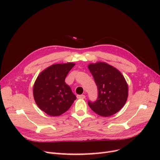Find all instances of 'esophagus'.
Instances as JSON below:
<instances>
[{"instance_id":"esophagus-1","label":"esophagus","mask_w":160,"mask_h":160,"mask_svg":"<svg viewBox=\"0 0 160 160\" xmlns=\"http://www.w3.org/2000/svg\"><path fill=\"white\" fill-rule=\"evenodd\" d=\"M77 98H79V99H84L85 98V96L84 95H77Z\"/></svg>"}]
</instances>
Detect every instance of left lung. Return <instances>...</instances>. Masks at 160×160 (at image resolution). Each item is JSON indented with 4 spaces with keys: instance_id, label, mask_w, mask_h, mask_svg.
Wrapping results in <instances>:
<instances>
[{
    "instance_id": "left-lung-1",
    "label": "left lung",
    "mask_w": 160,
    "mask_h": 160,
    "mask_svg": "<svg viewBox=\"0 0 160 160\" xmlns=\"http://www.w3.org/2000/svg\"><path fill=\"white\" fill-rule=\"evenodd\" d=\"M89 69L98 87L96 101L88 102L91 110L103 117L114 115L124 107L128 97V85L118 69L104 62L91 64Z\"/></svg>"
}]
</instances>
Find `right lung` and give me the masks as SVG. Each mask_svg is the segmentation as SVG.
<instances>
[{
  "mask_svg": "<svg viewBox=\"0 0 160 160\" xmlns=\"http://www.w3.org/2000/svg\"><path fill=\"white\" fill-rule=\"evenodd\" d=\"M73 63L56 64L39 75L33 86V97L38 107L51 116L66 112L76 96L64 82Z\"/></svg>",
  "mask_w": 160,
  "mask_h": 160,
  "instance_id": "obj_1",
  "label": "right lung"
}]
</instances>
